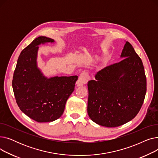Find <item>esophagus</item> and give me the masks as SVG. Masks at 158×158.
<instances>
[{
  "label": "esophagus",
  "instance_id": "1",
  "mask_svg": "<svg viewBox=\"0 0 158 158\" xmlns=\"http://www.w3.org/2000/svg\"><path fill=\"white\" fill-rule=\"evenodd\" d=\"M90 79V76L86 71H82L79 76V79L76 82V85L77 86H82L86 84L88 81Z\"/></svg>",
  "mask_w": 158,
  "mask_h": 158
}]
</instances>
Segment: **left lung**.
I'll list each match as a JSON object with an SVG mask.
<instances>
[{
    "label": "left lung",
    "mask_w": 158,
    "mask_h": 158,
    "mask_svg": "<svg viewBox=\"0 0 158 158\" xmlns=\"http://www.w3.org/2000/svg\"><path fill=\"white\" fill-rule=\"evenodd\" d=\"M121 61L98 71L88 82V114L98 125L115 127L133 119L143 103L147 79L141 58L127 41Z\"/></svg>",
    "instance_id": "8db88e82"
}]
</instances>
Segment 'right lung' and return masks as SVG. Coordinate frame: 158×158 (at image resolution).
<instances>
[{"label": "right lung", "instance_id": "right-lung-1", "mask_svg": "<svg viewBox=\"0 0 158 158\" xmlns=\"http://www.w3.org/2000/svg\"><path fill=\"white\" fill-rule=\"evenodd\" d=\"M54 42L39 36L21 52L13 73L12 86L20 110L38 122H52L63 113L78 77H45L36 66L38 45Z\"/></svg>", "mask_w": 158, "mask_h": 158}]
</instances>
